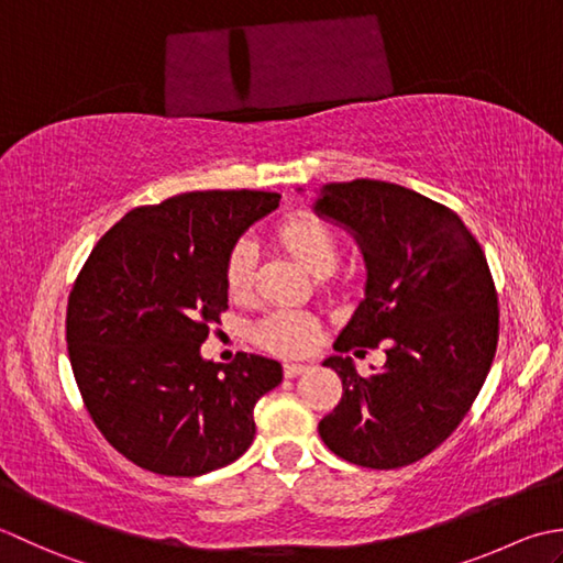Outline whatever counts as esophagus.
<instances>
[{
	"label": "esophagus",
	"instance_id": "1",
	"mask_svg": "<svg viewBox=\"0 0 563 563\" xmlns=\"http://www.w3.org/2000/svg\"><path fill=\"white\" fill-rule=\"evenodd\" d=\"M303 372H308V364H298V362L284 364V376H289V378H294V376H298V374H303Z\"/></svg>",
	"mask_w": 563,
	"mask_h": 563
}]
</instances>
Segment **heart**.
Here are the masks:
<instances>
[{
  "label": "heart",
  "instance_id": "heart-1",
  "mask_svg": "<svg viewBox=\"0 0 563 563\" xmlns=\"http://www.w3.org/2000/svg\"><path fill=\"white\" fill-rule=\"evenodd\" d=\"M277 238L284 250L313 274H330L340 262V235L325 218L313 213H298L284 218L277 225ZM257 250L247 238H240L225 257V289L235 301H245L255 284ZM318 320L296 308H277L265 318L257 320L255 340L265 350L296 357V354L311 352L318 342Z\"/></svg>",
  "mask_w": 563,
  "mask_h": 563
}]
</instances>
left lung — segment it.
<instances>
[{
  "instance_id": "obj_1",
  "label": "left lung",
  "mask_w": 563,
  "mask_h": 563,
  "mask_svg": "<svg viewBox=\"0 0 563 563\" xmlns=\"http://www.w3.org/2000/svg\"><path fill=\"white\" fill-rule=\"evenodd\" d=\"M316 211L347 225L366 260V296L335 340L342 398L318 422L330 452L366 468L420 462L472 408L498 347V291L484 250L452 209L378 179L335 181ZM382 344L360 377L344 354Z\"/></svg>"
}]
</instances>
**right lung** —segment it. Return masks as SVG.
Returning a JSON list of instances; mask_svg holds the SVG:
<instances>
[{
  "label": "right lung",
  "mask_w": 563,
  "mask_h": 563,
  "mask_svg": "<svg viewBox=\"0 0 563 563\" xmlns=\"http://www.w3.org/2000/svg\"><path fill=\"white\" fill-rule=\"evenodd\" d=\"M274 191H187L137 206L101 235L67 298V352L89 418L135 466L201 476L255 440V404L282 364L201 360L228 311L225 257Z\"/></svg>",
  "instance_id": "right-lung-1"
}]
</instances>
